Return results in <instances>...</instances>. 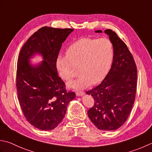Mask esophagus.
<instances>
[{
    "instance_id": "1",
    "label": "esophagus",
    "mask_w": 152,
    "mask_h": 152,
    "mask_svg": "<svg viewBox=\"0 0 152 152\" xmlns=\"http://www.w3.org/2000/svg\"><path fill=\"white\" fill-rule=\"evenodd\" d=\"M76 94L77 96H82L83 95H84V92L82 91H77L76 92Z\"/></svg>"
}]
</instances>
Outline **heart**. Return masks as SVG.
Wrapping results in <instances>:
<instances>
[{"label":"heart","mask_w":152,"mask_h":152,"mask_svg":"<svg viewBox=\"0 0 152 152\" xmlns=\"http://www.w3.org/2000/svg\"><path fill=\"white\" fill-rule=\"evenodd\" d=\"M113 56V45L109 39L83 37L68 47L66 55L57 56L56 66L61 78L66 81L72 80L79 69L80 77L68 83V86L84 89L102 81Z\"/></svg>","instance_id":"heart-1"}]
</instances>
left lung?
Instances as JSON below:
<instances>
[{
    "label": "left lung",
    "mask_w": 152,
    "mask_h": 152,
    "mask_svg": "<svg viewBox=\"0 0 152 152\" xmlns=\"http://www.w3.org/2000/svg\"><path fill=\"white\" fill-rule=\"evenodd\" d=\"M105 33L113 45V62L103 82L86 94L94 99V106L88 111L91 121L98 129L111 131L123 125L131 112L137 86V68L125 43L111 29H106Z\"/></svg>",
    "instance_id": "1"
}]
</instances>
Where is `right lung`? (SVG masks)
Returning <instances> with one entry per match:
<instances>
[{
	"mask_svg": "<svg viewBox=\"0 0 152 152\" xmlns=\"http://www.w3.org/2000/svg\"><path fill=\"white\" fill-rule=\"evenodd\" d=\"M73 29L45 26L23 45L18 59L16 88L20 107L32 126L41 130L54 129L61 123L67 105L76 97L67 91L58 76L56 61L62 43ZM39 53L44 61L33 67L28 59Z\"/></svg>",
	"mask_w": 152,
	"mask_h": 152,
	"instance_id": "right-lung-1",
	"label": "right lung"
}]
</instances>
